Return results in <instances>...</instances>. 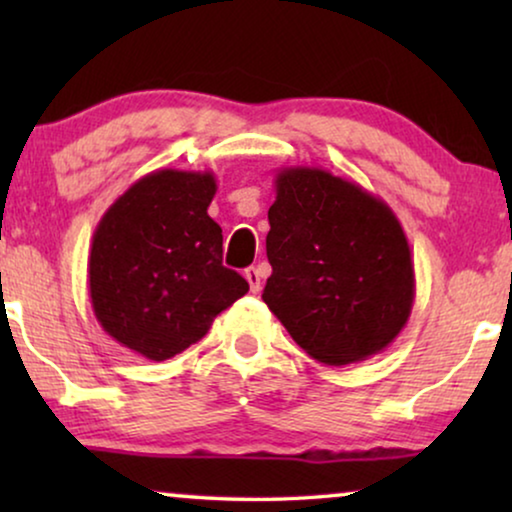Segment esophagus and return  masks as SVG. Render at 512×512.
I'll list each match as a JSON object with an SVG mask.
<instances>
[{
  "label": "esophagus",
  "instance_id": "esophagus-1",
  "mask_svg": "<svg viewBox=\"0 0 512 512\" xmlns=\"http://www.w3.org/2000/svg\"><path fill=\"white\" fill-rule=\"evenodd\" d=\"M244 277H247L251 293H258V291H261V284H263V275H261V270H258V268H247V270H244Z\"/></svg>",
  "mask_w": 512,
  "mask_h": 512
}]
</instances>
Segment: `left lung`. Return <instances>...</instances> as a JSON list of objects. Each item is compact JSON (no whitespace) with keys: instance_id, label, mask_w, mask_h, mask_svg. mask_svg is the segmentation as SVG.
Here are the masks:
<instances>
[{"instance_id":"1","label":"left lung","mask_w":512,"mask_h":512,"mask_svg":"<svg viewBox=\"0 0 512 512\" xmlns=\"http://www.w3.org/2000/svg\"><path fill=\"white\" fill-rule=\"evenodd\" d=\"M275 186L265 305L326 366L380 354L408 324L415 300L410 244L396 214L319 167H284Z\"/></svg>"}]
</instances>
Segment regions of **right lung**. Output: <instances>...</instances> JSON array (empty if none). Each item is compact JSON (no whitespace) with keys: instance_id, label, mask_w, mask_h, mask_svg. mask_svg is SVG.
<instances>
[{"instance_id":"1","label":"right lung","mask_w":512,"mask_h":512,"mask_svg":"<svg viewBox=\"0 0 512 512\" xmlns=\"http://www.w3.org/2000/svg\"><path fill=\"white\" fill-rule=\"evenodd\" d=\"M214 193L212 172L156 170L97 223L88 258L93 312L144 359L165 361L195 345L249 291L223 265L221 226L207 214Z\"/></svg>"}]
</instances>
